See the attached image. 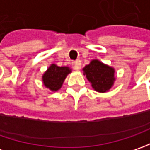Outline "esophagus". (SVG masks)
I'll return each mask as SVG.
<instances>
[{
	"label": "esophagus",
	"instance_id": "esophagus-1",
	"mask_svg": "<svg viewBox=\"0 0 150 150\" xmlns=\"http://www.w3.org/2000/svg\"><path fill=\"white\" fill-rule=\"evenodd\" d=\"M72 67H73V69H75V70H79V69L81 68V62L79 60L72 62Z\"/></svg>",
	"mask_w": 150,
	"mask_h": 150
}]
</instances>
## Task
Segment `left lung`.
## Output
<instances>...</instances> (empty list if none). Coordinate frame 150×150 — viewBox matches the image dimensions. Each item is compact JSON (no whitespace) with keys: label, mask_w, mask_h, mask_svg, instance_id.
I'll return each mask as SVG.
<instances>
[{"label":"left lung","mask_w":150,"mask_h":150,"mask_svg":"<svg viewBox=\"0 0 150 150\" xmlns=\"http://www.w3.org/2000/svg\"><path fill=\"white\" fill-rule=\"evenodd\" d=\"M86 78L92 87L99 93H105L111 88L114 81V69L98 60H93L83 68Z\"/></svg>","instance_id":"obj_1"}]
</instances>
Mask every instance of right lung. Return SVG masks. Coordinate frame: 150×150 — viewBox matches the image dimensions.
<instances>
[{
	"label": "right lung",
	"mask_w": 150,
	"mask_h": 150,
	"mask_svg": "<svg viewBox=\"0 0 150 150\" xmlns=\"http://www.w3.org/2000/svg\"><path fill=\"white\" fill-rule=\"evenodd\" d=\"M69 72H71V70L67 67H58L52 64L42 77L44 85L52 91H57Z\"/></svg>",
	"instance_id": "obj_1"
}]
</instances>
